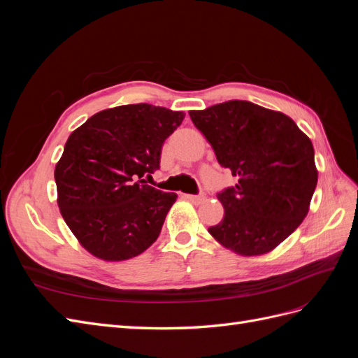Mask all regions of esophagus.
Wrapping results in <instances>:
<instances>
[{
    "instance_id": "1",
    "label": "esophagus",
    "mask_w": 358,
    "mask_h": 358,
    "mask_svg": "<svg viewBox=\"0 0 358 358\" xmlns=\"http://www.w3.org/2000/svg\"><path fill=\"white\" fill-rule=\"evenodd\" d=\"M185 199H188L189 201L196 203V204H200V203L204 201V196H191V194H187Z\"/></svg>"
}]
</instances>
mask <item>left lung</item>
Returning <instances> with one entry per match:
<instances>
[{
  "instance_id": "1",
  "label": "left lung",
  "mask_w": 358,
  "mask_h": 358,
  "mask_svg": "<svg viewBox=\"0 0 358 358\" xmlns=\"http://www.w3.org/2000/svg\"><path fill=\"white\" fill-rule=\"evenodd\" d=\"M189 116L221 167L237 178L218 194L224 218L209 233L243 257L273 251L309 212L318 182L310 138L289 116L242 100Z\"/></svg>"
}]
</instances>
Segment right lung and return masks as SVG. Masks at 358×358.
Returning <instances> with one entry per match:
<instances>
[{
	"label": "right lung",
	"mask_w": 358,
	"mask_h": 358,
	"mask_svg": "<svg viewBox=\"0 0 358 358\" xmlns=\"http://www.w3.org/2000/svg\"><path fill=\"white\" fill-rule=\"evenodd\" d=\"M185 113L146 103L91 116L70 134L55 166L58 206L79 243L104 262H124L152 245L175 192L146 185L164 140Z\"/></svg>",
	"instance_id": "add662e5"
}]
</instances>
